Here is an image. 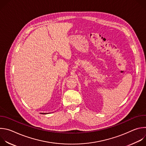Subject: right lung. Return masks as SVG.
<instances>
[{"mask_svg":"<svg viewBox=\"0 0 146 146\" xmlns=\"http://www.w3.org/2000/svg\"><path fill=\"white\" fill-rule=\"evenodd\" d=\"M44 114H45V113H44Z\"/></svg>","mask_w":146,"mask_h":146,"instance_id":"1","label":"right lung"}]
</instances>
